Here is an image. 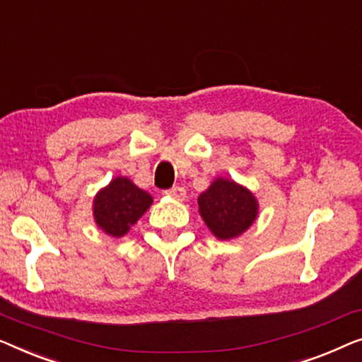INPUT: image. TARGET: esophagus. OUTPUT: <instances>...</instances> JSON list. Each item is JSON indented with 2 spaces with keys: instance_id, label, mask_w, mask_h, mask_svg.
Instances as JSON below:
<instances>
[{
  "instance_id": "obj_1",
  "label": "esophagus",
  "mask_w": 362,
  "mask_h": 362,
  "mask_svg": "<svg viewBox=\"0 0 362 362\" xmlns=\"http://www.w3.org/2000/svg\"><path fill=\"white\" fill-rule=\"evenodd\" d=\"M165 195L172 197V198H174V200L183 202V200H185V197H187V192H185V188H183V187L177 185V187L169 188V190H165Z\"/></svg>"
}]
</instances>
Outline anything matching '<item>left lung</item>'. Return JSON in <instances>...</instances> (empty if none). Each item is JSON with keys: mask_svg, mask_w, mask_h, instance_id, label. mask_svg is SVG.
<instances>
[{"mask_svg": "<svg viewBox=\"0 0 362 362\" xmlns=\"http://www.w3.org/2000/svg\"><path fill=\"white\" fill-rule=\"evenodd\" d=\"M198 211L208 230L226 241L241 236L256 221L259 203L246 187L218 177L198 197Z\"/></svg>", "mask_w": 362, "mask_h": 362, "instance_id": "left-lung-1", "label": "left lung"}]
</instances>
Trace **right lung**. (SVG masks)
I'll use <instances>...</instances> for the list:
<instances>
[{
    "label": "right lung",
    "instance_id": "obj_1",
    "mask_svg": "<svg viewBox=\"0 0 362 362\" xmlns=\"http://www.w3.org/2000/svg\"><path fill=\"white\" fill-rule=\"evenodd\" d=\"M152 197L134 185L128 177H116L96 193L95 223L108 236L121 238L149 210Z\"/></svg>",
    "mask_w": 362,
    "mask_h": 362
}]
</instances>
